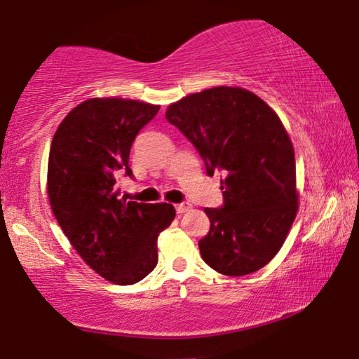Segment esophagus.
<instances>
[{
  "mask_svg": "<svg viewBox=\"0 0 359 359\" xmlns=\"http://www.w3.org/2000/svg\"><path fill=\"white\" fill-rule=\"evenodd\" d=\"M175 209H176V212H178V214H184L191 209V204L189 203H180V204L175 205Z\"/></svg>",
  "mask_w": 359,
  "mask_h": 359,
  "instance_id": "obj_1",
  "label": "esophagus"
}]
</instances>
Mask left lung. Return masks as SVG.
<instances>
[{"label":"left lung","instance_id":"1","mask_svg":"<svg viewBox=\"0 0 359 359\" xmlns=\"http://www.w3.org/2000/svg\"><path fill=\"white\" fill-rule=\"evenodd\" d=\"M166 121L196 147L209 176L225 175L224 204L204 209L210 229L201 257L227 276L258 271L297 214L294 149L276 112L247 90L217 86L171 104Z\"/></svg>","mask_w":359,"mask_h":359}]
</instances>
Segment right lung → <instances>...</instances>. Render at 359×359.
Masks as SVG:
<instances>
[{
  "instance_id": "1",
  "label": "right lung",
  "mask_w": 359,
  "mask_h": 359,
  "mask_svg": "<svg viewBox=\"0 0 359 359\" xmlns=\"http://www.w3.org/2000/svg\"><path fill=\"white\" fill-rule=\"evenodd\" d=\"M160 106L93 97L68 112L48 154L47 193L58 225L88 266L114 284H135L158 263L156 240L175 219L171 204L119 199L134 178L130 147Z\"/></svg>"
}]
</instances>
